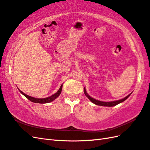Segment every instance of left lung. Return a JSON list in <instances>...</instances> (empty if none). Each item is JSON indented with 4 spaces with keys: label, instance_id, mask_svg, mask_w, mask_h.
<instances>
[{
    "label": "left lung",
    "instance_id": "left-lung-1",
    "mask_svg": "<svg viewBox=\"0 0 150 150\" xmlns=\"http://www.w3.org/2000/svg\"><path fill=\"white\" fill-rule=\"evenodd\" d=\"M84 93L85 95L86 96L87 98L90 100L91 102L92 103H95V105H100V106H105V107H113V106H115V105H118L119 103H120L123 102L124 101H125V100H126L128 97L130 96L131 95V93L129 94V95H127V96H125V98L121 99V100H116V101H113V102H102V101H99V100H97L96 99H94L93 98H92V97H91L90 95H89L87 92L86 91V89H85V88H84Z\"/></svg>",
    "mask_w": 150,
    "mask_h": 150
}]
</instances>
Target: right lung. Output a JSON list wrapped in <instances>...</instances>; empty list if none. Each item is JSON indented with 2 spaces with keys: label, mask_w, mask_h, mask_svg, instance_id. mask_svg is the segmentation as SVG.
<instances>
[{
  "label": "right lung",
  "mask_w": 150,
  "mask_h": 150,
  "mask_svg": "<svg viewBox=\"0 0 150 150\" xmlns=\"http://www.w3.org/2000/svg\"><path fill=\"white\" fill-rule=\"evenodd\" d=\"M62 85L60 86V88L59 89V90L57 91V92L55 93V94H54L53 95H52L49 97H47V98H34V97L30 96L29 95H28L25 93H24L23 91H21V90L18 89L19 91H20L21 94H23L24 96H25L26 98H28L29 100H30L31 102H33V103H50L52 101H54L55 99H56L57 97L60 95L62 91Z\"/></svg>",
  "instance_id": "right-lung-1"
}]
</instances>
